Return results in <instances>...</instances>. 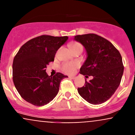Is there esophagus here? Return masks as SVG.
I'll return each mask as SVG.
<instances>
[{
	"mask_svg": "<svg viewBox=\"0 0 135 135\" xmlns=\"http://www.w3.org/2000/svg\"><path fill=\"white\" fill-rule=\"evenodd\" d=\"M69 78L72 79H74L75 78H76V77H75V76H70Z\"/></svg>",
	"mask_w": 135,
	"mask_h": 135,
	"instance_id": "34e87169",
	"label": "esophagus"
}]
</instances>
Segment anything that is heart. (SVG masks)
I'll use <instances>...</instances> for the list:
<instances>
[{"instance_id":"obj_1","label":"heart","mask_w":135,"mask_h":135,"mask_svg":"<svg viewBox=\"0 0 135 135\" xmlns=\"http://www.w3.org/2000/svg\"><path fill=\"white\" fill-rule=\"evenodd\" d=\"M71 49L72 50L78 49H83V46L80 43L78 42H72L71 45ZM78 67V64L75 62H69L65 63L62 65L61 70L66 74H72L75 72L76 69Z\"/></svg>"}]
</instances>
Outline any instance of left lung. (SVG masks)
I'll return each instance as SVG.
<instances>
[{
  "label": "left lung",
  "mask_w": 135,
  "mask_h": 135,
  "mask_svg": "<svg viewBox=\"0 0 135 135\" xmlns=\"http://www.w3.org/2000/svg\"><path fill=\"white\" fill-rule=\"evenodd\" d=\"M86 50L87 57L80 69V74L93 79L78 88L84 100L91 104H101L108 100L120 85L124 73L122 58L114 45L94 33L74 36Z\"/></svg>",
  "instance_id": "obj_1"
}]
</instances>
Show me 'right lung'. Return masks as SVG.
Returning <instances> with one entry per match:
<instances>
[{"label":"right lung","instance_id":"add662e5","mask_svg":"<svg viewBox=\"0 0 135 135\" xmlns=\"http://www.w3.org/2000/svg\"><path fill=\"white\" fill-rule=\"evenodd\" d=\"M67 36L42 35L24 44L13 62V81L21 97L32 105L42 106L52 101L59 92L61 81L67 78L60 72L49 76L46 65L54 61L57 50Z\"/></svg>","mask_w":135,"mask_h":135}]
</instances>
